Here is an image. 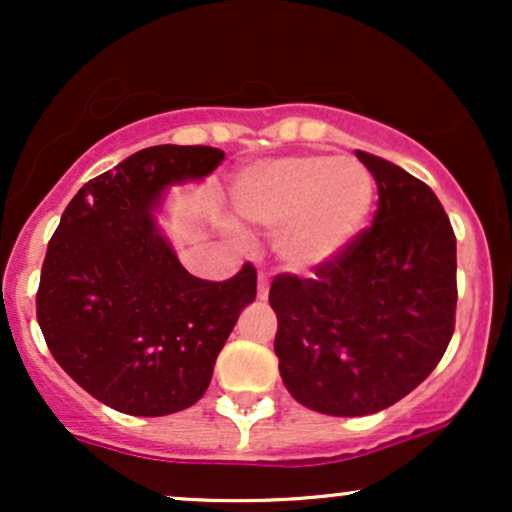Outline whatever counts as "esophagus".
Masks as SVG:
<instances>
[{"label":"esophagus","instance_id":"obj_1","mask_svg":"<svg viewBox=\"0 0 512 512\" xmlns=\"http://www.w3.org/2000/svg\"><path fill=\"white\" fill-rule=\"evenodd\" d=\"M267 293H269V279L264 274H260V281H257V298L264 301V298H267Z\"/></svg>","mask_w":512,"mask_h":512}]
</instances>
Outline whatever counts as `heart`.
Listing matches in <instances>:
<instances>
[{
  "mask_svg": "<svg viewBox=\"0 0 512 512\" xmlns=\"http://www.w3.org/2000/svg\"><path fill=\"white\" fill-rule=\"evenodd\" d=\"M373 202V175L351 156L269 158L252 163L233 182L240 219L276 228V255L296 272L337 260L363 231Z\"/></svg>",
  "mask_w": 512,
  "mask_h": 512,
  "instance_id": "heart-1",
  "label": "heart"
}]
</instances>
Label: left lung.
Returning <instances> with one entry per match:
<instances>
[{
  "label": "left lung",
  "instance_id": "left-lung-1",
  "mask_svg": "<svg viewBox=\"0 0 512 512\" xmlns=\"http://www.w3.org/2000/svg\"><path fill=\"white\" fill-rule=\"evenodd\" d=\"M378 182L373 226L313 279L269 289L279 373L303 407L366 416L407 397L438 366L455 330L457 245L431 187L366 151Z\"/></svg>",
  "mask_w": 512,
  "mask_h": 512
}]
</instances>
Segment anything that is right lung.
Masks as SVG:
<instances>
[{"label": "right lung", "instance_id": "add662e5", "mask_svg": "<svg viewBox=\"0 0 512 512\" xmlns=\"http://www.w3.org/2000/svg\"><path fill=\"white\" fill-rule=\"evenodd\" d=\"M223 156L214 146L137 151L76 192L45 252L35 308L50 354L122 414L192 407L257 296L252 264L228 281L197 279L156 223L170 187L207 178Z\"/></svg>", "mask_w": 512, "mask_h": 512}]
</instances>
